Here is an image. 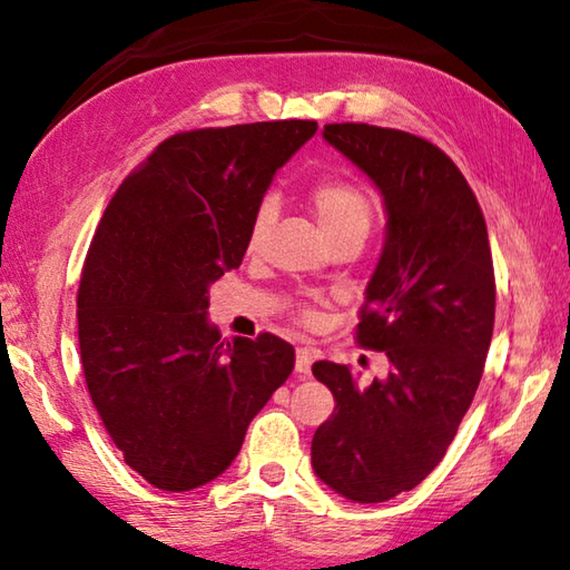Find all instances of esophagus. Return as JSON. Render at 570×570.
Segmentation results:
<instances>
[{
    "label": "esophagus",
    "mask_w": 570,
    "mask_h": 570,
    "mask_svg": "<svg viewBox=\"0 0 570 570\" xmlns=\"http://www.w3.org/2000/svg\"><path fill=\"white\" fill-rule=\"evenodd\" d=\"M313 361H315V355H313L311 347H301V351L295 353V373L303 375V377L311 375Z\"/></svg>",
    "instance_id": "34e87169"
}]
</instances>
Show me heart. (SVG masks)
I'll use <instances>...</instances> for the list:
<instances>
[{
	"mask_svg": "<svg viewBox=\"0 0 570 570\" xmlns=\"http://www.w3.org/2000/svg\"><path fill=\"white\" fill-rule=\"evenodd\" d=\"M311 203L317 215V223H321L325 235L337 233V229H345V227H365V229L371 227V217H373L371 199H367V195L361 187L347 183V179H325V183L315 185V189L311 193ZM269 219H273V205L263 203L257 207L253 225H249V235H247L249 247L259 245Z\"/></svg>",
	"mask_w": 570,
	"mask_h": 570,
	"instance_id": "obj_1",
	"label": "heart"
}]
</instances>
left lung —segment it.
<instances>
[{
  "mask_svg": "<svg viewBox=\"0 0 570 570\" xmlns=\"http://www.w3.org/2000/svg\"><path fill=\"white\" fill-rule=\"evenodd\" d=\"M323 139L375 185L385 243L365 287L357 343L387 375L357 383L321 361L335 413L313 435V471L353 503L413 491L443 461L481 383L495 277L481 205L443 149L403 129L325 125Z\"/></svg>",
  "mask_w": 570,
  "mask_h": 570,
  "instance_id": "obj_1",
  "label": "left lung"
}]
</instances>
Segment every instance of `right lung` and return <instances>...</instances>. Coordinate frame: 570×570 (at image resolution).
I'll return each instance as SVG.
<instances>
[{"label": "right lung", "instance_id": "obj_1", "mask_svg": "<svg viewBox=\"0 0 570 570\" xmlns=\"http://www.w3.org/2000/svg\"><path fill=\"white\" fill-rule=\"evenodd\" d=\"M315 129L283 119L179 132L99 219L77 295L85 381L125 463L159 491L223 475L293 373L291 343H225L207 307L209 285L243 263L275 173Z\"/></svg>", "mask_w": 570, "mask_h": 570}]
</instances>
